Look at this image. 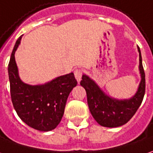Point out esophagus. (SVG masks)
Here are the masks:
<instances>
[{"label": "esophagus", "mask_w": 153, "mask_h": 153, "mask_svg": "<svg viewBox=\"0 0 153 153\" xmlns=\"http://www.w3.org/2000/svg\"><path fill=\"white\" fill-rule=\"evenodd\" d=\"M83 75V70L80 68H77L74 70V76L76 78V79L78 82H79L81 80V78Z\"/></svg>", "instance_id": "obj_1"}]
</instances>
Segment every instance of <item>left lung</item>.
<instances>
[{
	"mask_svg": "<svg viewBox=\"0 0 153 153\" xmlns=\"http://www.w3.org/2000/svg\"><path fill=\"white\" fill-rule=\"evenodd\" d=\"M139 70L141 82L137 93L128 100H116L109 97L90 77L84 74L80 85L87 94V102L90 113L99 124L105 127H118L127 123L141 105L145 94L146 80L139 47Z\"/></svg>",
	"mask_w": 153,
	"mask_h": 153,
	"instance_id": "8db88e82",
	"label": "left lung"
}]
</instances>
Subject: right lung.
<instances>
[{
  "instance_id": "add662e5",
  "label": "right lung",
  "mask_w": 153,
  "mask_h": 153,
  "mask_svg": "<svg viewBox=\"0 0 153 153\" xmlns=\"http://www.w3.org/2000/svg\"><path fill=\"white\" fill-rule=\"evenodd\" d=\"M21 39L22 36L16 42L8 64L11 101L21 120L30 127L42 131H52L61 121L68 94L77 85V80L74 73H70L44 85L23 83L15 60Z\"/></svg>"
}]
</instances>
